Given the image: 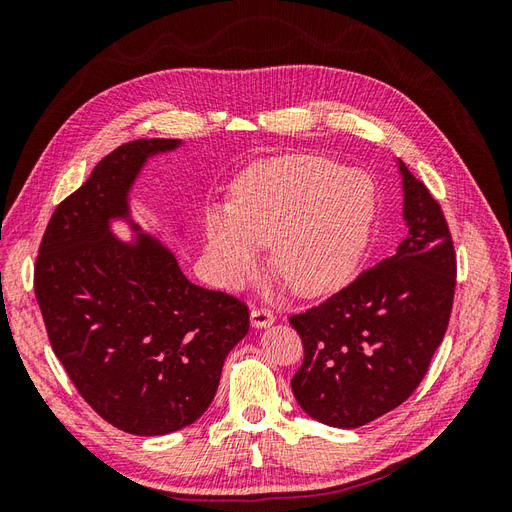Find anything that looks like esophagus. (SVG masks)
Wrapping results in <instances>:
<instances>
[{
	"instance_id": "34e87169",
	"label": "esophagus",
	"mask_w": 512,
	"mask_h": 512,
	"mask_svg": "<svg viewBox=\"0 0 512 512\" xmlns=\"http://www.w3.org/2000/svg\"><path fill=\"white\" fill-rule=\"evenodd\" d=\"M250 320L254 329H267L275 322V316L273 312H269V309H252Z\"/></svg>"
}]
</instances>
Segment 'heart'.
Listing matches in <instances>:
<instances>
[{"label": "heart", "instance_id": "obj_1", "mask_svg": "<svg viewBox=\"0 0 512 512\" xmlns=\"http://www.w3.org/2000/svg\"><path fill=\"white\" fill-rule=\"evenodd\" d=\"M378 218L369 175L320 156L260 162L232 185L230 205L205 213V254L218 280L239 288L256 277L262 245L299 297L342 288L363 262Z\"/></svg>", "mask_w": 512, "mask_h": 512}]
</instances>
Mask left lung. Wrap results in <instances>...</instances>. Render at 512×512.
<instances>
[{"instance_id": "1", "label": "left lung", "mask_w": 512, "mask_h": 512, "mask_svg": "<svg viewBox=\"0 0 512 512\" xmlns=\"http://www.w3.org/2000/svg\"><path fill=\"white\" fill-rule=\"evenodd\" d=\"M406 237L376 267L290 316L305 359L292 393L307 416L354 429L391 412L425 378L451 318L455 250L436 198L397 160Z\"/></svg>"}]
</instances>
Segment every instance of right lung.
Segmentation results:
<instances>
[{"label": "right lung", "mask_w": 512, "mask_h": 512, "mask_svg": "<svg viewBox=\"0 0 512 512\" xmlns=\"http://www.w3.org/2000/svg\"><path fill=\"white\" fill-rule=\"evenodd\" d=\"M177 138L117 147L44 230L34 290L70 380L104 421L134 436H166L211 406L228 352L250 331L247 307L192 284L175 254L132 218L145 164ZM123 221L132 242L112 224Z\"/></svg>", "instance_id": "right-lung-1"}]
</instances>
